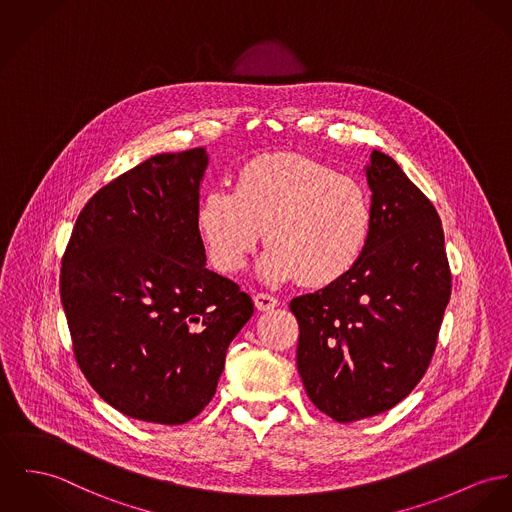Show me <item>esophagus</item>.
Wrapping results in <instances>:
<instances>
[{"instance_id": "esophagus-1", "label": "esophagus", "mask_w": 512, "mask_h": 512, "mask_svg": "<svg viewBox=\"0 0 512 512\" xmlns=\"http://www.w3.org/2000/svg\"><path fill=\"white\" fill-rule=\"evenodd\" d=\"M253 302H255V308H257L259 312H271V310H275L276 306L280 304L278 298L271 296V294H265V292L255 294V296H253Z\"/></svg>"}]
</instances>
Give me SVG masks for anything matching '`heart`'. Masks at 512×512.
<instances>
[{
    "mask_svg": "<svg viewBox=\"0 0 512 512\" xmlns=\"http://www.w3.org/2000/svg\"><path fill=\"white\" fill-rule=\"evenodd\" d=\"M197 228L222 273H237L265 230L263 280L327 286L362 255L370 204L354 179L315 159L269 154L245 163L234 189L220 185L202 198Z\"/></svg>",
    "mask_w": 512,
    "mask_h": 512,
    "instance_id": "b5f03b06",
    "label": "heart"
}]
</instances>
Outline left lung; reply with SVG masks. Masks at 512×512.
Wrapping results in <instances>:
<instances>
[{
    "mask_svg": "<svg viewBox=\"0 0 512 512\" xmlns=\"http://www.w3.org/2000/svg\"><path fill=\"white\" fill-rule=\"evenodd\" d=\"M366 181L370 232L356 265L290 302L300 378L337 423L384 413L411 394L431 364L452 290L433 202L378 150Z\"/></svg>",
    "mask_w": 512,
    "mask_h": 512,
    "instance_id": "8db88e82",
    "label": "left lung"
}]
</instances>
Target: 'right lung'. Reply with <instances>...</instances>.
Instances as JSON below:
<instances>
[{"instance_id": "obj_1", "label": "right lung", "mask_w": 512, "mask_h": 512, "mask_svg": "<svg viewBox=\"0 0 512 512\" xmlns=\"http://www.w3.org/2000/svg\"><path fill=\"white\" fill-rule=\"evenodd\" d=\"M204 148L158 154L79 212L60 296L74 353L120 413L183 425L216 394L226 351L253 315L249 294L206 269L198 234Z\"/></svg>"}]
</instances>
